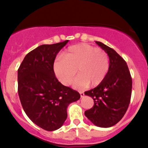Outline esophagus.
Masks as SVG:
<instances>
[{"mask_svg": "<svg viewBox=\"0 0 148 148\" xmlns=\"http://www.w3.org/2000/svg\"><path fill=\"white\" fill-rule=\"evenodd\" d=\"M79 93H80V95H81V97H83L84 96V92H82V91H79Z\"/></svg>", "mask_w": 148, "mask_h": 148, "instance_id": "1", "label": "esophagus"}]
</instances>
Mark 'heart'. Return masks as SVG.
I'll return each mask as SVG.
<instances>
[{
    "label": "heart",
    "mask_w": 148,
    "mask_h": 148,
    "mask_svg": "<svg viewBox=\"0 0 148 148\" xmlns=\"http://www.w3.org/2000/svg\"><path fill=\"white\" fill-rule=\"evenodd\" d=\"M109 57L101 49H96L87 44H79L69 47L53 63L57 79L64 86H69L74 81L76 71L79 76L74 87L84 88L90 84L95 87L102 83L109 70Z\"/></svg>",
    "instance_id": "b5f03b06"
}]
</instances>
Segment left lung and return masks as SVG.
<instances>
[{
  "mask_svg": "<svg viewBox=\"0 0 148 148\" xmlns=\"http://www.w3.org/2000/svg\"><path fill=\"white\" fill-rule=\"evenodd\" d=\"M96 44L109 57V70L101 84L85 92L94 100V106L85 111V115L96 126L111 127L123 118L130 105L132 79L125 60L108 46Z\"/></svg>",
  "mask_w": 148,
  "mask_h": 148,
  "instance_id": "1",
  "label": "left lung"
}]
</instances>
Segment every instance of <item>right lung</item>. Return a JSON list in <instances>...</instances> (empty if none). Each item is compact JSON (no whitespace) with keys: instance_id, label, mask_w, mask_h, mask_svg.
Segmentation results:
<instances>
[{"instance_id":"1","label":"right lung","mask_w":148,"mask_h":148,"mask_svg":"<svg viewBox=\"0 0 148 148\" xmlns=\"http://www.w3.org/2000/svg\"><path fill=\"white\" fill-rule=\"evenodd\" d=\"M69 40L43 45L25 56L18 69V93L25 114L37 126L55 131L67 118L69 103L81 95L59 82L53 71L58 52Z\"/></svg>"}]
</instances>
